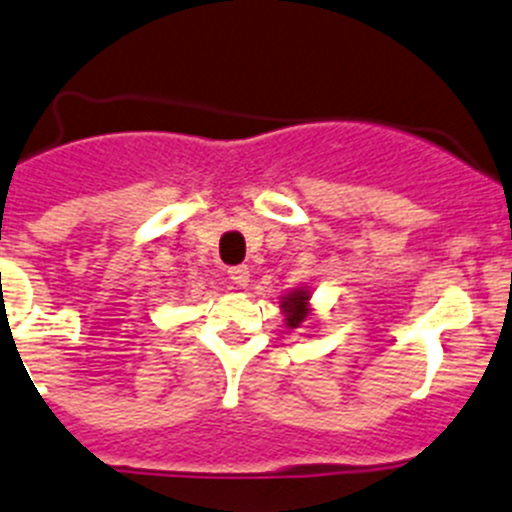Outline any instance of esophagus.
<instances>
[{
  "label": "esophagus",
  "mask_w": 512,
  "mask_h": 512,
  "mask_svg": "<svg viewBox=\"0 0 512 512\" xmlns=\"http://www.w3.org/2000/svg\"><path fill=\"white\" fill-rule=\"evenodd\" d=\"M227 275H229V280L237 285V288H245V285L250 283V267L247 265H232L227 270Z\"/></svg>",
  "instance_id": "esophagus-1"
}]
</instances>
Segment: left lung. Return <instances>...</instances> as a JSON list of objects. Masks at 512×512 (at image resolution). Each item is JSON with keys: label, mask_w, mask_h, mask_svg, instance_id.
<instances>
[{"label": "left lung", "mask_w": 512, "mask_h": 512, "mask_svg": "<svg viewBox=\"0 0 512 512\" xmlns=\"http://www.w3.org/2000/svg\"><path fill=\"white\" fill-rule=\"evenodd\" d=\"M305 303H308V295L305 293H293L285 298L283 308L285 313H288V326H300V323L305 321V315H308V308H305Z\"/></svg>", "instance_id": "obj_1"}]
</instances>
